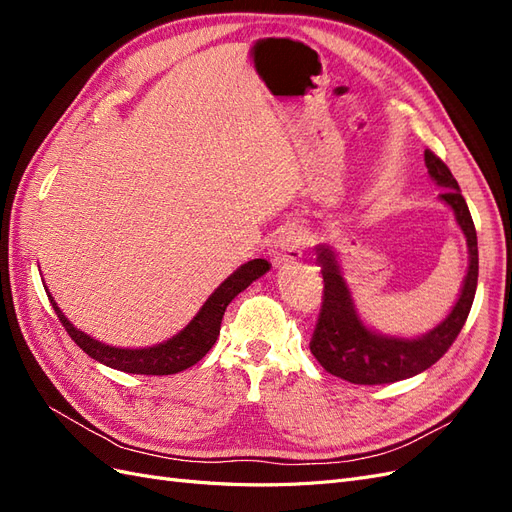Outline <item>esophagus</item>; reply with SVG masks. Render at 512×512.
Masks as SVG:
<instances>
[{"instance_id":"esophagus-1","label":"esophagus","mask_w":512,"mask_h":512,"mask_svg":"<svg viewBox=\"0 0 512 512\" xmlns=\"http://www.w3.org/2000/svg\"><path fill=\"white\" fill-rule=\"evenodd\" d=\"M303 250V235L297 228H284L280 235L275 237L271 245V260L273 265H286V262H294L301 258Z\"/></svg>"}]
</instances>
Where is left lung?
Here are the masks:
<instances>
[{"label":"left lung","instance_id":"1","mask_svg":"<svg viewBox=\"0 0 512 512\" xmlns=\"http://www.w3.org/2000/svg\"><path fill=\"white\" fill-rule=\"evenodd\" d=\"M425 164L429 177L444 188L440 200L453 209L455 220L466 235L470 254L459 299L436 329L416 339L380 335L367 329L356 312L335 250L329 245L316 247L324 294L309 350L329 374L352 384H391L421 374L438 363L453 346L472 309L478 282V243L472 215L448 166L429 149L425 151Z\"/></svg>","mask_w":512,"mask_h":512}]
</instances>
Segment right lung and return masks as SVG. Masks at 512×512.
<instances>
[{
    "instance_id": "1",
    "label": "right lung",
    "mask_w": 512,
    "mask_h": 512,
    "mask_svg": "<svg viewBox=\"0 0 512 512\" xmlns=\"http://www.w3.org/2000/svg\"><path fill=\"white\" fill-rule=\"evenodd\" d=\"M269 269L271 265L265 258H254L250 262H245V265H241L235 273L226 277V280L215 288V292L205 301V305L200 307V312L190 320L188 327L179 331L175 337L166 339L164 344L151 348H115L98 342V339L72 327L70 320L61 314V309L51 297V292L46 290V294H49V301L55 309V314L59 322L64 324L68 335L74 339V344L85 354H89L91 359H96L106 367L126 371V374L170 376L179 374V371L188 369L203 359L220 335V324L228 303L252 282H256L260 275H265Z\"/></svg>"
}]
</instances>
